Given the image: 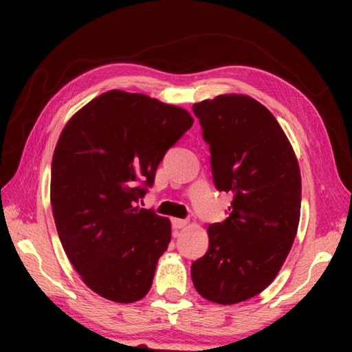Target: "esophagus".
I'll list each match as a JSON object with an SVG mask.
<instances>
[{
    "instance_id": "1",
    "label": "esophagus",
    "mask_w": 352,
    "mask_h": 352,
    "mask_svg": "<svg viewBox=\"0 0 352 352\" xmlns=\"http://www.w3.org/2000/svg\"><path fill=\"white\" fill-rule=\"evenodd\" d=\"M188 220L184 219H172V225H174V228H184V226H188Z\"/></svg>"
}]
</instances>
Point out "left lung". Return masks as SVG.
<instances>
[{
	"label": "left lung",
	"instance_id": "left-lung-1",
	"mask_svg": "<svg viewBox=\"0 0 352 352\" xmlns=\"http://www.w3.org/2000/svg\"><path fill=\"white\" fill-rule=\"evenodd\" d=\"M210 144L212 180L233 194L230 216L208 226L210 248L192 262L195 290L236 305L269 287L294 245L301 174L275 116L245 94H220L192 105Z\"/></svg>",
	"mask_w": 352,
	"mask_h": 352
}]
</instances>
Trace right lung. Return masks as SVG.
Masks as SVG:
<instances>
[{
  "label": "right lung",
  "instance_id": "1",
  "mask_svg": "<svg viewBox=\"0 0 352 352\" xmlns=\"http://www.w3.org/2000/svg\"><path fill=\"white\" fill-rule=\"evenodd\" d=\"M192 124L182 107L111 90L63 127L51 166L52 214L69 262L102 298L127 305L151 290L170 220L136 201Z\"/></svg>",
  "mask_w": 352,
  "mask_h": 352
}]
</instances>
